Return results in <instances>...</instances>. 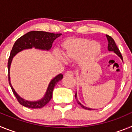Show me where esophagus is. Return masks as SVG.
Wrapping results in <instances>:
<instances>
[{
    "mask_svg": "<svg viewBox=\"0 0 132 132\" xmlns=\"http://www.w3.org/2000/svg\"><path fill=\"white\" fill-rule=\"evenodd\" d=\"M65 77H73V73L72 71H67L65 73Z\"/></svg>",
    "mask_w": 132,
    "mask_h": 132,
    "instance_id": "34e87169",
    "label": "esophagus"
}]
</instances>
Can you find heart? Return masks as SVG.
<instances>
[{
	"label": "heart",
	"instance_id": "obj_1",
	"mask_svg": "<svg viewBox=\"0 0 132 132\" xmlns=\"http://www.w3.org/2000/svg\"><path fill=\"white\" fill-rule=\"evenodd\" d=\"M61 52L63 57L59 53L56 55L61 62H65V59L68 61L78 60L79 66L86 68L96 61L102 52V47L89 38H69L61 43Z\"/></svg>",
	"mask_w": 132,
	"mask_h": 132
}]
</instances>
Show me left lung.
I'll use <instances>...</instances> for the list:
<instances>
[{"instance_id":"obj_1","label":"left lung","mask_w":132,"mask_h":132,"mask_svg":"<svg viewBox=\"0 0 132 132\" xmlns=\"http://www.w3.org/2000/svg\"><path fill=\"white\" fill-rule=\"evenodd\" d=\"M106 36L107 40H108V51H109V52H113L114 53H115L120 58V59L123 61L122 54H121V53L120 52V50H119V49L118 48L117 45H116V43H115L114 40L113 39V38H111V37H110V36H108V35H106ZM75 99H76L77 101L78 104H79V105L81 106V107H82V108H85V109H87V110H94V109H93V108H88V107H86V106H85L84 105H82V104L80 103V102L79 101V100H78L77 94V93H75Z\"/></svg>"}]
</instances>
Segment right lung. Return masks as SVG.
I'll return each mask as SVG.
<instances>
[{"label":"right lung","instance_id":"right-lung-1","mask_svg":"<svg viewBox=\"0 0 132 132\" xmlns=\"http://www.w3.org/2000/svg\"><path fill=\"white\" fill-rule=\"evenodd\" d=\"M61 35V34L50 33L42 31H31L18 38L14 44L8 61L9 82L14 96L21 105L30 108H41L46 105L52 99L53 88L55 85L63 79V75L60 73L51 80L44 97L38 101H27L18 95V93L15 91V90L12 87L10 82V65L14 57L23 50L32 49L33 47L43 51H50V49L52 48V44L55 39L59 37Z\"/></svg>","mask_w":132,"mask_h":132}]
</instances>
